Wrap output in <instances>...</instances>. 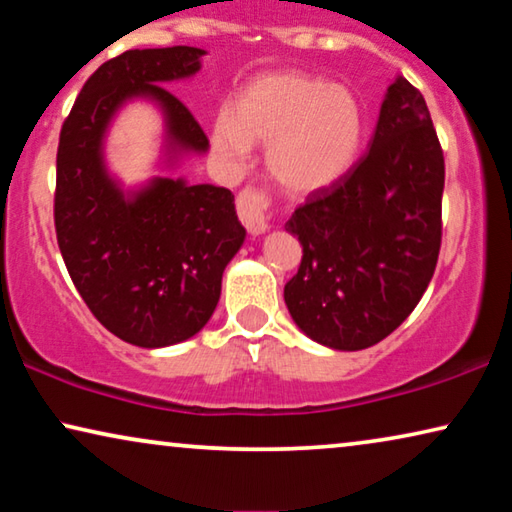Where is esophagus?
<instances>
[{
	"label": "esophagus",
	"instance_id": "esophagus-1",
	"mask_svg": "<svg viewBox=\"0 0 512 512\" xmlns=\"http://www.w3.org/2000/svg\"><path fill=\"white\" fill-rule=\"evenodd\" d=\"M237 216L254 235L268 230V195L258 188H242L237 195Z\"/></svg>",
	"mask_w": 512,
	"mask_h": 512
}]
</instances>
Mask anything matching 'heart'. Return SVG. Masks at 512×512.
<instances>
[{"label": "heart", "mask_w": 512, "mask_h": 512, "mask_svg": "<svg viewBox=\"0 0 512 512\" xmlns=\"http://www.w3.org/2000/svg\"><path fill=\"white\" fill-rule=\"evenodd\" d=\"M366 118L359 97L342 83L305 72H270L249 81L219 114L214 146L244 158L251 144H268V170L289 193L324 191L359 156Z\"/></svg>", "instance_id": "obj_1"}]
</instances>
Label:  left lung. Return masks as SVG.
I'll return each mask as SVG.
<instances>
[{"instance_id":"1","label":"left lung","mask_w":512,"mask_h":512,"mask_svg":"<svg viewBox=\"0 0 512 512\" xmlns=\"http://www.w3.org/2000/svg\"><path fill=\"white\" fill-rule=\"evenodd\" d=\"M443 186L445 158L429 107L398 76L370 149L286 221L303 244L300 268L284 286L300 331L319 345L356 352L408 319L438 263Z\"/></svg>"}]
</instances>
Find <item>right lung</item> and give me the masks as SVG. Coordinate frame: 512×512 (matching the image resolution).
Instances as JSON below:
<instances>
[{
  "label": "right lung",
  "instance_id": "obj_1",
  "mask_svg": "<svg viewBox=\"0 0 512 512\" xmlns=\"http://www.w3.org/2000/svg\"><path fill=\"white\" fill-rule=\"evenodd\" d=\"M202 55L193 46L116 55L83 83L60 130L53 216L67 272L107 331L146 349L177 345L207 324L247 230L228 188L156 177L123 193L104 167L102 139L123 102L149 97L165 114L170 160L205 153V130L160 86L193 76Z\"/></svg>",
  "mask_w": 512,
  "mask_h": 512
}]
</instances>
